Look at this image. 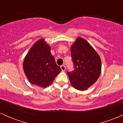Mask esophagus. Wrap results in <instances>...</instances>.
<instances>
[{
	"label": "esophagus",
	"instance_id": "34e87169",
	"mask_svg": "<svg viewBox=\"0 0 123 123\" xmlns=\"http://www.w3.org/2000/svg\"><path fill=\"white\" fill-rule=\"evenodd\" d=\"M61 70H62V71H65V69H66V67H65V65H61Z\"/></svg>",
	"mask_w": 123,
	"mask_h": 123
}]
</instances>
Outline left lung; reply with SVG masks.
Here are the masks:
<instances>
[{"label":"left lung","instance_id":"left-lung-1","mask_svg":"<svg viewBox=\"0 0 123 123\" xmlns=\"http://www.w3.org/2000/svg\"><path fill=\"white\" fill-rule=\"evenodd\" d=\"M70 51L74 70L67 72L70 82L77 90H86L99 77L101 58L94 48L82 37H77Z\"/></svg>","mask_w":123,"mask_h":123}]
</instances>
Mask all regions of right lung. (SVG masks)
<instances>
[{
  "label": "right lung",
  "instance_id": "add662e5",
  "mask_svg": "<svg viewBox=\"0 0 123 123\" xmlns=\"http://www.w3.org/2000/svg\"><path fill=\"white\" fill-rule=\"evenodd\" d=\"M50 49V46L41 39L31 48L23 62L24 71L29 82L43 88L50 86L61 72Z\"/></svg>",
  "mask_w": 123,
  "mask_h": 123
}]
</instances>
